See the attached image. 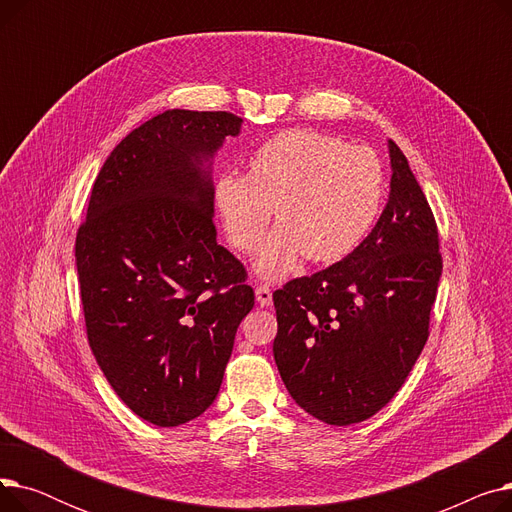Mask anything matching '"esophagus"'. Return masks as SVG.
<instances>
[{
    "mask_svg": "<svg viewBox=\"0 0 512 512\" xmlns=\"http://www.w3.org/2000/svg\"><path fill=\"white\" fill-rule=\"evenodd\" d=\"M255 294H257V303H259L261 307L272 305V288L267 286V284H257Z\"/></svg>",
    "mask_w": 512,
    "mask_h": 512,
    "instance_id": "obj_1",
    "label": "esophagus"
}]
</instances>
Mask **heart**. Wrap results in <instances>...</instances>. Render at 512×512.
<instances>
[{"mask_svg":"<svg viewBox=\"0 0 512 512\" xmlns=\"http://www.w3.org/2000/svg\"><path fill=\"white\" fill-rule=\"evenodd\" d=\"M386 172L369 147L336 134L288 128L249 155V174L224 172L213 203L232 247L255 253L272 224L280 226L255 261L267 280L290 274L301 257L334 263L351 255L382 211Z\"/></svg>","mask_w":512,"mask_h":512,"instance_id":"b5f03b06","label":"heart"}]
</instances>
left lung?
<instances>
[{
    "label": "left lung",
    "instance_id": "1",
    "mask_svg": "<svg viewBox=\"0 0 512 512\" xmlns=\"http://www.w3.org/2000/svg\"><path fill=\"white\" fill-rule=\"evenodd\" d=\"M390 147V199L342 261L274 292V359L297 405L328 425L384 409L429 336L442 276L440 236L409 161Z\"/></svg>",
    "mask_w": 512,
    "mask_h": 512
}]
</instances>
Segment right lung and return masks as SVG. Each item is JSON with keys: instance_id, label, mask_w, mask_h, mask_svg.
<instances>
[{"instance_id": "right-lung-1", "label": "right lung", "mask_w": 512, "mask_h": 512, "mask_svg": "<svg viewBox=\"0 0 512 512\" xmlns=\"http://www.w3.org/2000/svg\"><path fill=\"white\" fill-rule=\"evenodd\" d=\"M240 124L168 110L134 128L105 159L76 232L91 351L124 405L159 427L211 407L255 305L245 265L215 240L201 168Z\"/></svg>"}]
</instances>
